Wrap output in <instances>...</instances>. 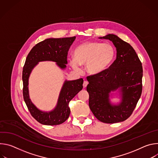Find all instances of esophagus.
Listing matches in <instances>:
<instances>
[{"instance_id": "1", "label": "esophagus", "mask_w": 158, "mask_h": 158, "mask_svg": "<svg viewBox=\"0 0 158 158\" xmlns=\"http://www.w3.org/2000/svg\"><path fill=\"white\" fill-rule=\"evenodd\" d=\"M87 84H88V82L86 81H84V83H83V87H86L87 85Z\"/></svg>"}]
</instances>
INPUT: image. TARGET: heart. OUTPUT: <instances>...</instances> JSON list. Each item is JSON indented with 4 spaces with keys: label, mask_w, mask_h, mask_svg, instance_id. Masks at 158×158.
<instances>
[{
    "label": "heart",
    "mask_w": 158,
    "mask_h": 158,
    "mask_svg": "<svg viewBox=\"0 0 158 158\" xmlns=\"http://www.w3.org/2000/svg\"><path fill=\"white\" fill-rule=\"evenodd\" d=\"M116 50L112 44L97 41H87L79 46L74 51V57L68 59L72 68L80 71L81 65L85 64V70L89 74L98 75L113 63Z\"/></svg>",
    "instance_id": "1"
}]
</instances>
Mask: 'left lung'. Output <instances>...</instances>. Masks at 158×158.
<instances>
[{
	"mask_svg": "<svg viewBox=\"0 0 158 158\" xmlns=\"http://www.w3.org/2000/svg\"><path fill=\"white\" fill-rule=\"evenodd\" d=\"M99 39L112 42L116 59L102 73L87 77L89 106L94 116L104 123H116L127 119L132 113L142 93V64L134 49L114 34ZM116 96V103L111 99Z\"/></svg>",
	"mask_w": 158,
	"mask_h": 158,
	"instance_id": "1",
	"label": "left lung"
}]
</instances>
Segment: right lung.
I'll use <instances>...</instances> for the list:
<instances>
[{
	"label": "right lung",
	"instance_id": "add662e5",
	"mask_svg": "<svg viewBox=\"0 0 158 158\" xmlns=\"http://www.w3.org/2000/svg\"><path fill=\"white\" fill-rule=\"evenodd\" d=\"M76 36L64 38H48L37 44L27 56L22 71L23 96L31 115L39 123L44 125H58L68 119L71 110L70 101L82 89L83 79L74 81L65 80L59 94L55 107L49 111L42 110L31 101L29 91V79L34 67L40 62H56L62 70L66 68L67 56Z\"/></svg>",
	"mask_w": 158,
	"mask_h": 158
}]
</instances>
